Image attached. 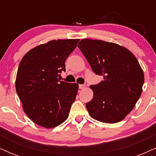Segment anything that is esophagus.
Instances as JSON below:
<instances>
[{"label": "esophagus", "instance_id": "obj_1", "mask_svg": "<svg viewBox=\"0 0 156 156\" xmlns=\"http://www.w3.org/2000/svg\"><path fill=\"white\" fill-rule=\"evenodd\" d=\"M85 87H86V85H84V84H79V89H83Z\"/></svg>", "mask_w": 156, "mask_h": 156}]
</instances>
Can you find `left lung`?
Listing matches in <instances>:
<instances>
[{
  "instance_id": "1",
  "label": "left lung",
  "mask_w": 156,
  "mask_h": 156,
  "mask_svg": "<svg viewBox=\"0 0 156 156\" xmlns=\"http://www.w3.org/2000/svg\"><path fill=\"white\" fill-rule=\"evenodd\" d=\"M78 47L93 72L103 80L91 85L93 98L86 104L93 119L116 123L133 110L142 92L144 72L129 50L113 42L83 39Z\"/></svg>"
}]
</instances>
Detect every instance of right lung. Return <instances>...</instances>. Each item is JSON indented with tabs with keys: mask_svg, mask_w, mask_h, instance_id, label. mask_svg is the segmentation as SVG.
<instances>
[{
	"mask_svg": "<svg viewBox=\"0 0 156 156\" xmlns=\"http://www.w3.org/2000/svg\"><path fill=\"white\" fill-rule=\"evenodd\" d=\"M80 39H58L39 44L23 56L17 69L15 87L24 112L45 128L63 123L69 115L78 89L76 83L59 80L65 60Z\"/></svg>",
	"mask_w": 156,
	"mask_h": 156,
	"instance_id": "add662e5",
	"label": "right lung"
}]
</instances>
